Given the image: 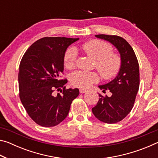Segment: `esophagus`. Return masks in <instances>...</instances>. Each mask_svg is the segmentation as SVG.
Segmentation results:
<instances>
[{
	"instance_id": "esophagus-1",
	"label": "esophagus",
	"mask_w": 158,
	"mask_h": 158,
	"mask_svg": "<svg viewBox=\"0 0 158 158\" xmlns=\"http://www.w3.org/2000/svg\"><path fill=\"white\" fill-rule=\"evenodd\" d=\"M87 91H88V90H85V89H79L80 93H86Z\"/></svg>"
}]
</instances>
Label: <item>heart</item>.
Instances as JSON below:
<instances>
[{
  "label": "heart",
  "instance_id": "obj_1",
  "mask_svg": "<svg viewBox=\"0 0 158 158\" xmlns=\"http://www.w3.org/2000/svg\"><path fill=\"white\" fill-rule=\"evenodd\" d=\"M82 49L88 56L95 60V66L103 79H110L116 77L121 66V57L113 53L110 44L99 40H91L82 44ZM77 52L70 47L64 53L63 63L65 68L73 69L75 65ZM99 80L98 74L93 72L77 71L72 74L70 82L80 89H88Z\"/></svg>",
  "mask_w": 158,
  "mask_h": 158
}]
</instances>
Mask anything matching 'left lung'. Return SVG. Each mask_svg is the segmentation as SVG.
<instances>
[{
  "label": "left lung",
  "instance_id": "obj_1",
  "mask_svg": "<svg viewBox=\"0 0 158 158\" xmlns=\"http://www.w3.org/2000/svg\"><path fill=\"white\" fill-rule=\"evenodd\" d=\"M95 37L110 42L121 55V66L116 78L98 86L103 93L109 90L111 96L99 94L98 102L92 108L94 116L100 121L116 123L126 117L133 108L139 88V63L132 47L123 37L104 34Z\"/></svg>",
  "mask_w": 158,
  "mask_h": 158
}]
</instances>
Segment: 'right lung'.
I'll use <instances>...</instances> for the list:
<instances>
[{
  "mask_svg": "<svg viewBox=\"0 0 158 158\" xmlns=\"http://www.w3.org/2000/svg\"><path fill=\"white\" fill-rule=\"evenodd\" d=\"M79 38L46 37L37 40L23 56L19 70L21 103L28 116L42 127H53L62 122L70 105L79 94L78 89H66L68 81L60 79L64 70V53ZM63 88L56 96V89Z\"/></svg>",
  "mask_w": 158,
  "mask_h": 158,
  "instance_id": "add662e5",
  "label": "right lung"
}]
</instances>
